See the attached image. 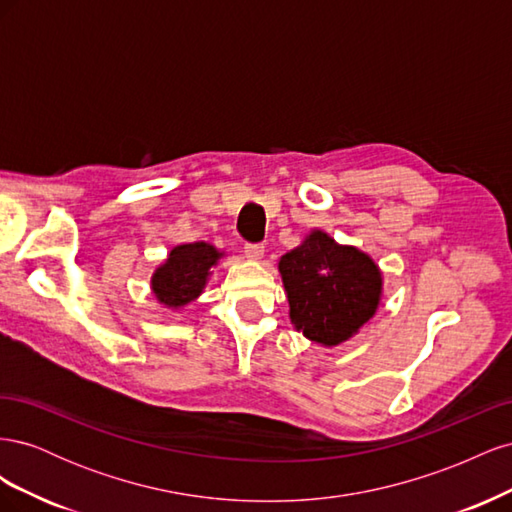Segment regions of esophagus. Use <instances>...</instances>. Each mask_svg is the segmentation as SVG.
<instances>
[{
  "instance_id": "34e87169",
  "label": "esophagus",
  "mask_w": 512,
  "mask_h": 512,
  "mask_svg": "<svg viewBox=\"0 0 512 512\" xmlns=\"http://www.w3.org/2000/svg\"><path fill=\"white\" fill-rule=\"evenodd\" d=\"M245 256L250 260H260L262 256H265V245L260 243H247L245 245Z\"/></svg>"
}]
</instances>
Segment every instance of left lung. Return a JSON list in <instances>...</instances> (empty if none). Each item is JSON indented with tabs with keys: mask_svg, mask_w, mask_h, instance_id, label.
Masks as SVG:
<instances>
[{
	"mask_svg": "<svg viewBox=\"0 0 512 512\" xmlns=\"http://www.w3.org/2000/svg\"><path fill=\"white\" fill-rule=\"evenodd\" d=\"M277 269L292 327L322 348L348 342L380 307L384 277L376 260L320 228L309 230L301 245L280 258Z\"/></svg>",
	"mask_w": 512,
	"mask_h": 512,
	"instance_id": "8db88e82",
	"label": "left lung"
}]
</instances>
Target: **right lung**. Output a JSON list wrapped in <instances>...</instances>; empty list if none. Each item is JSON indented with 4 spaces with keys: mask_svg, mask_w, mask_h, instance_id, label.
<instances>
[{
    "mask_svg": "<svg viewBox=\"0 0 512 512\" xmlns=\"http://www.w3.org/2000/svg\"><path fill=\"white\" fill-rule=\"evenodd\" d=\"M226 258L224 250L207 243L175 245L151 273V292L160 305L181 312L205 292L213 269Z\"/></svg>",
    "mask_w": 512,
    "mask_h": 512,
    "instance_id": "add662e5",
    "label": "right lung"
}]
</instances>
